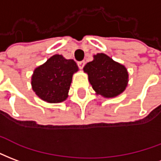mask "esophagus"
Masks as SVG:
<instances>
[{
  "instance_id": "1",
  "label": "esophagus",
  "mask_w": 161,
  "mask_h": 161,
  "mask_svg": "<svg viewBox=\"0 0 161 161\" xmlns=\"http://www.w3.org/2000/svg\"><path fill=\"white\" fill-rule=\"evenodd\" d=\"M84 66H85V62H84V61H82V62H79V63H78V67H79L80 69H83V68H84Z\"/></svg>"
}]
</instances>
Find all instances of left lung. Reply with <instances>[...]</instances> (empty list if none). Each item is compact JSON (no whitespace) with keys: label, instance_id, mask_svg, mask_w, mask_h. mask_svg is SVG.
I'll return each mask as SVG.
<instances>
[{"label":"left lung","instance_id":"8db88e82","mask_svg":"<svg viewBox=\"0 0 161 161\" xmlns=\"http://www.w3.org/2000/svg\"><path fill=\"white\" fill-rule=\"evenodd\" d=\"M96 94L115 98L126 89L129 73L126 67L104 53L93 56V60L83 68Z\"/></svg>","mask_w":161,"mask_h":161}]
</instances>
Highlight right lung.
I'll list each match as a JSON object with an SVG mask.
<instances>
[{"instance_id":"add662e5","label":"right lung","mask_w":161,"mask_h":161,"mask_svg":"<svg viewBox=\"0 0 161 161\" xmlns=\"http://www.w3.org/2000/svg\"><path fill=\"white\" fill-rule=\"evenodd\" d=\"M79 71L76 63L62 55H54L34 69L31 84L36 95L50 104L61 103L69 97L73 75Z\"/></svg>"}]
</instances>
